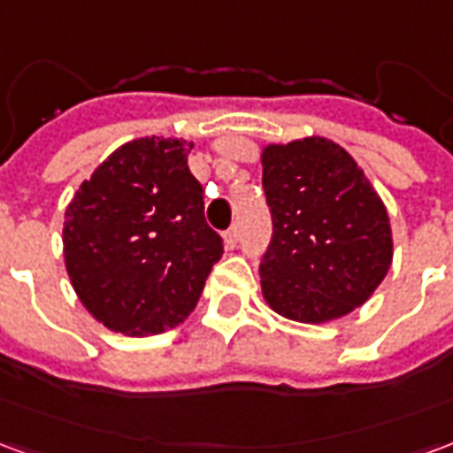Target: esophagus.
Wrapping results in <instances>:
<instances>
[{
  "mask_svg": "<svg viewBox=\"0 0 453 453\" xmlns=\"http://www.w3.org/2000/svg\"><path fill=\"white\" fill-rule=\"evenodd\" d=\"M223 240H226V245H227V247H235V245H237V240H240V227H237V226L230 227V230H227L226 237H223Z\"/></svg>",
  "mask_w": 453,
  "mask_h": 453,
  "instance_id": "34e87169",
  "label": "esophagus"
}]
</instances>
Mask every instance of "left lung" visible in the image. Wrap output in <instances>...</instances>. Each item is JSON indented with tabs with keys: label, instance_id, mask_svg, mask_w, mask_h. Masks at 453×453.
<instances>
[{
	"label": "left lung",
	"instance_id": "obj_1",
	"mask_svg": "<svg viewBox=\"0 0 453 453\" xmlns=\"http://www.w3.org/2000/svg\"><path fill=\"white\" fill-rule=\"evenodd\" d=\"M274 235L259 265L262 296L288 320L320 325L371 298L393 262L388 211L334 140L311 135L262 148Z\"/></svg>",
	"mask_w": 453,
	"mask_h": 453
}]
</instances>
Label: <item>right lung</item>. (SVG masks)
I'll list each match as a JSON object with an SVG mask.
<instances>
[{
	"instance_id": "right-lung-1",
	"label": "right lung",
	"mask_w": 453,
	"mask_h": 453,
	"mask_svg": "<svg viewBox=\"0 0 453 453\" xmlns=\"http://www.w3.org/2000/svg\"><path fill=\"white\" fill-rule=\"evenodd\" d=\"M194 142L135 138L113 150L65 211L63 255L74 294L113 333L145 337L196 308L223 255L188 172Z\"/></svg>"
}]
</instances>
